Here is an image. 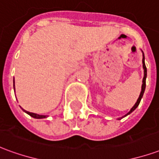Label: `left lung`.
<instances>
[{
    "instance_id": "left-lung-1",
    "label": "left lung",
    "mask_w": 159,
    "mask_h": 159,
    "mask_svg": "<svg viewBox=\"0 0 159 159\" xmlns=\"http://www.w3.org/2000/svg\"><path fill=\"white\" fill-rule=\"evenodd\" d=\"M142 63H143V69H144V77H143V81H142V87H141V92H140V96H139V98H138V100H137L136 103L134 104V106L132 108H131V110L128 112V113L125 115V116H127V115H129V114H130L132 111H133L134 110H135V108H136L138 106H139V104H140V100H141V98H142V96H143V93H144V91H145V89H146V78H147V67H146V65H145V56H144L143 54V59H142Z\"/></svg>"
}]
</instances>
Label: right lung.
Masks as SVG:
<instances>
[{
	"label": "right lung",
	"instance_id": "obj_1",
	"mask_svg": "<svg viewBox=\"0 0 159 159\" xmlns=\"http://www.w3.org/2000/svg\"><path fill=\"white\" fill-rule=\"evenodd\" d=\"M13 88H14V80H13ZM26 113H28L30 116H31L32 117L34 118H44L46 117V116H42V115H38V114H36V113H32V112H30V111H27L25 110Z\"/></svg>",
	"mask_w": 159,
	"mask_h": 159
}]
</instances>
